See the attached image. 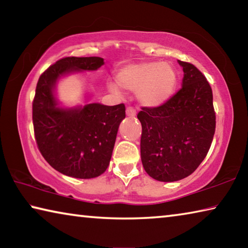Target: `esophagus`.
Wrapping results in <instances>:
<instances>
[{"label":"esophagus","mask_w":248,"mask_h":248,"mask_svg":"<svg viewBox=\"0 0 248 248\" xmlns=\"http://www.w3.org/2000/svg\"><path fill=\"white\" fill-rule=\"evenodd\" d=\"M125 114H127L128 117H136L137 111H136V109H134V108L128 107L127 109H125Z\"/></svg>","instance_id":"esophagus-1"}]
</instances>
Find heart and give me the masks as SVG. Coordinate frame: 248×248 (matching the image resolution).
I'll list each match as a JSON object with an SVG mask.
<instances>
[{"mask_svg": "<svg viewBox=\"0 0 248 248\" xmlns=\"http://www.w3.org/2000/svg\"><path fill=\"white\" fill-rule=\"evenodd\" d=\"M116 78L121 89L137 93L138 102L149 108L164 105L173 95L177 81L173 65L159 61L128 64L119 70ZM109 89L115 94L120 93L116 84H110Z\"/></svg>", "mask_w": 248, "mask_h": 248, "instance_id": "obj_1", "label": "heart"}]
</instances>
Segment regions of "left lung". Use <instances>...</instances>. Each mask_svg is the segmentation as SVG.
<instances>
[{
	"label": "left lung",
	"mask_w": 248,
	"mask_h": 248,
	"mask_svg": "<svg viewBox=\"0 0 248 248\" xmlns=\"http://www.w3.org/2000/svg\"><path fill=\"white\" fill-rule=\"evenodd\" d=\"M182 89L159 107H143L141 161L151 177L177 182L194 173L207 156L216 131L210 84L195 65L177 60Z\"/></svg>",
	"instance_id": "1"
}]
</instances>
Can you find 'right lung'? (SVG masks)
<instances>
[{
	"instance_id": "obj_1",
	"label": "right lung",
	"mask_w": 248,
	"mask_h": 248,
	"mask_svg": "<svg viewBox=\"0 0 248 248\" xmlns=\"http://www.w3.org/2000/svg\"><path fill=\"white\" fill-rule=\"evenodd\" d=\"M104 64L99 57H68L41 74L32 103V123L40 153L54 170L74 178L98 177L107 170L120 123L124 104L106 106L89 103L66 107L57 95L61 78L96 71Z\"/></svg>"
}]
</instances>
